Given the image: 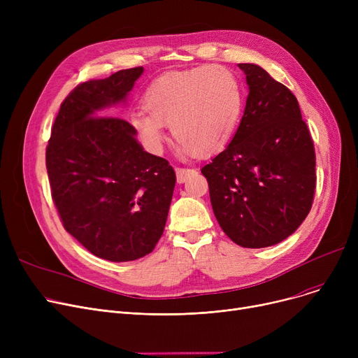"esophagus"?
I'll list each match as a JSON object with an SVG mask.
<instances>
[{
	"instance_id": "obj_1",
	"label": "esophagus",
	"mask_w": 358,
	"mask_h": 358,
	"mask_svg": "<svg viewBox=\"0 0 358 358\" xmlns=\"http://www.w3.org/2000/svg\"><path fill=\"white\" fill-rule=\"evenodd\" d=\"M192 169L190 168H176V174H177V182H184L187 177L190 176Z\"/></svg>"
}]
</instances>
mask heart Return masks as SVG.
<instances>
[{
    "instance_id": "b5f03b06",
    "label": "heart",
    "mask_w": 358,
    "mask_h": 358,
    "mask_svg": "<svg viewBox=\"0 0 358 358\" xmlns=\"http://www.w3.org/2000/svg\"><path fill=\"white\" fill-rule=\"evenodd\" d=\"M143 107L145 111L130 116V123L150 150H161L164 124H169L184 152L204 157L231 138L241 111V91L228 69L204 66L157 78L143 94Z\"/></svg>"
}]
</instances>
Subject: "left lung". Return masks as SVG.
I'll return each instance as SVG.
<instances>
[{"instance_id": "obj_1", "label": "left lung", "mask_w": 358, "mask_h": 358, "mask_svg": "<svg viewBox=\"0 0 358 358\" xmlns=\"http://www.w3.org/2000/svg\"><path fill=\"white\" fill-rule=\"evenodd\" d=\"M250 88L231 143L201 168L223 232L243 248L290 236L310 212L316 155L294 94L254 64L238 65Z\"/></svg>"}]
</instances>
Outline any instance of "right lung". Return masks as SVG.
<instances>
[{
  "mask_svg": "<svg viewBox=\"0 0 358 358\" xmlns=\"http://www.w3.org/2000/svg\"><path fill=\"white\" fill-rule=\"evenodd\" d=\"M142 72L136 66L78 84L62 101L46 146L52 200L65 231L113 262L154 251L176 187L173 166L145 152L134 126L100 111L123 101Z\"/></svg>",
  "mask_w": 358,
  "mask_h": 358,
  "instance_id": "obj_1",
  "label": "right lung"
}]
</instances>
